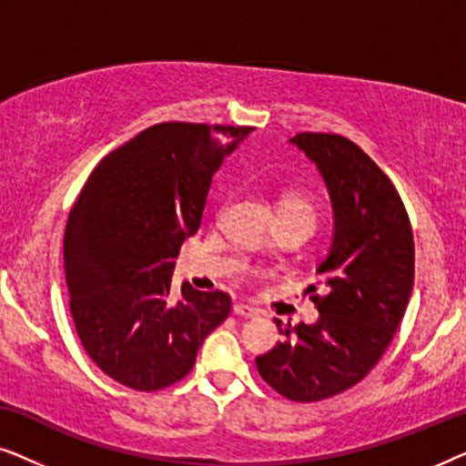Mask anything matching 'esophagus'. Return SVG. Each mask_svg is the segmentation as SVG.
Masks as SVG:
<instances>
[{"label":"esophagus","mask_w":466,"mask_h":466,"mask_svg":"<svg viewBox=\"0 0 466 466\" xmlns=\"http://www.w3.org/2000/svg\"><path fill=\"white\" fill-rule=\"evenodd\" d=\"M233 314L241 316V318H257L258 309L252 308V305H248V303H235L233 305Z\"/></svg>","instance_id":"34e87169"}]
</instances>
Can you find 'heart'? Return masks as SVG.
<instances>
[{"instance_id":"obj_1","label":"heart","mask_w":466,"mask_h":466,"mask_svg":"<svg viewBox=\"0 0 466 466\" xmlns=\"http://www.w3.org/2000/svg\"><path fill=\"white\" fill-rule=\"evenodd\" d=\"M279 214H303L311 220L316 218V209L311 206V201L299 193H286L282 197V201H279Z\"/></svg>"}]
</instances>
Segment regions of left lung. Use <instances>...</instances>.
Instances as JSON below:
<instances>
[{
    "instance_id": "1",
    "label": "left lung",
    "mask_w": 466,
    "mask_h": 466,
    "mask_svg": "<svg viewBox=\"0 0 466 466\" xmlns=\"http://www.w3.org/2000/svg\"><path fill=\"white\" fill-rule=\"evenodd\" d=\"M290 142L327 184L335 233L316 269L320 318L295 329L276 318L286 339L257 356V369L282 397L311 403L359 384L390 346L413 289V233L390 177L354 142L337 133H297Z\"/></svg>"
}]
</instances>
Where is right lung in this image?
I'll return each mask as SVG.
<instances>
[{"instance_id": "add662e5", "label": "right lung", "mask_w": 466, "mask_h": 466, "mask_svg": "<svg viewBox=\"0 0 466 466\" xmlns=\"http://www.w3.org/2000/svg\"><path fill=\"white\" fill-rule=\"evenodd\" d=\"M252 127L161 123L106 155L69 212L63 260L82 348L106 375L152 392L180 381L227 320L231 297L182 284V241L197 233L212 176Z\"/></svg>"}]
</instances>
